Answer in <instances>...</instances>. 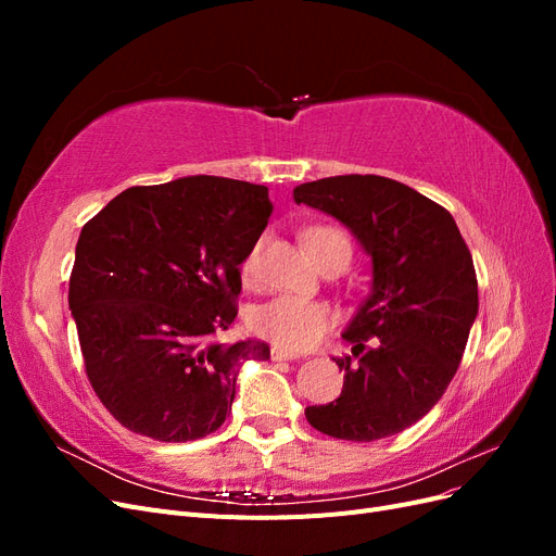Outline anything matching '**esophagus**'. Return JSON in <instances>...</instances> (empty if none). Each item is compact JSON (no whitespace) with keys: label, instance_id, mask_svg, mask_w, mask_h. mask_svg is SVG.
I'll return each mask as SVG.
<instances>
[{"label":"esophagus","instance_id":"34e87169","mask_svg":"<svg viewBox=\"0 0 556 556\" xmlns=\"http://www.w3.org/2000/svg\"><path fill=\"white\" fill-rule=\"evenodd\" d=\"M299 355H294V352H290V350H282V348H271V359L274 362H292V359H296Z\"/></svg>","mask_w":556,"mask_h":556}]
</instances>
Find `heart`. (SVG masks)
Listing matches in <instances>:
<instances>
[{
	"mask_svg": "<svg viewBox=\"0 0 556 556\" xmlns=\"http://www.w3.org/2000/svg\"><path fill=\"white\" fill-rule=\"evenodd\" d=\"M306 245L311 250L313 260L325 266L336 257L352 260V245L348 233L339 227L319 225L306 231ZM257 264V245L252 248L243 264L241 271L243 278L250 280L252 271ZM250 331L260 336L264 341H271L285 350H311L325 339V333L331 327V313L325 304L294 294H278L274 299L264 301L255 306L248 315Z\"/></svg>",
	"mask_w": 556,
	"mask_h": 556,
	"instance_id": "obj_1",
	"label": "heart"
}]
</instances>
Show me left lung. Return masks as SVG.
I'll list each match as a JSON object with an SVG mask.
<instances>
[{"instance_id":"1","label":"left lung","mask_w":556,"mask_h":556,"mask_svg":"<svg viewBox=\"0 0 556 556\" xmlns=\"http://www.w3.org/2000/svg\"><path fill=\"white\" fill-rule=\"evenodd\" d=\"M296 204L325 211L371 255L374 290L343 331L341 396L308 406L313 429L371 443L422 419L462 364L478 315L473 257L454 217L399 180L331 176L294 188Z\"/></svg>"}]
</instances>
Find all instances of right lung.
<instances>
[{"mask_svg": "<svg viewBox=\"0 0 556 556\" xmlns=\"http://www.w3.org/2000/svg\"><path fill=\"white\" fill-rule=\"evenodd\" d=\"M271 211L264 185L188 176L129 188L83 227L70 308L92 390L123 427L162 443L223 427L241 362L271 355L215 341Z\"/></svg>", "mask_w": 556, "mask_h": 556, "instance_id": "add662e5", "label": "right lung"}]
</instances>
